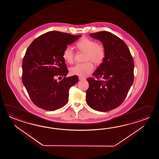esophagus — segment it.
I'll return each instance as SVG.
<instances>
[{
	"instance_id": "1",
	"label": "esophagus",
	"mask_w": 159,
	"mask_h": 159,
	"mask_svg": "<svg viewBox=\"0 0 159 159\" xmlns=\"http://www.w3.org/2000/svg\"><path fill=\"white\" fill-rule=\"evenodd\" d=\"M78 78H79V80H85L84 78H83V77H79Z\"/></svg>"
}]
</instances>
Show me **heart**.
<instances>
[{
	"mask_svg": "<svg viewBox=\"0 0 159 159\" xmlns=\"http://www.w3.org/2000/svg\"><path fill=\"white\" fill-rule=\"evenodd\" d=\"M75 47L80 52L84 53V64H78L70 69L72 75L80 77H86L94 70V65L91 61L97 65L101 64L105 59L106 51L104 46L88 37L81 38L75 44ZM75 52L72 48L67 47L62 53V57L68 64H72L75 60Z\"/></svg>",
	"mask_w": 159,
	"mask_h": 159,
	"instance_id": "heart-1",
	"label": "heart"
}]
</instances>
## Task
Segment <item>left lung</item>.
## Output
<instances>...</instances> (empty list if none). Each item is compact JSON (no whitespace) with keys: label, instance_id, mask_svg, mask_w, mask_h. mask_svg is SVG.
I'll return each mask as SVG.
<instances>
[{"label":"left lung","instance_id":"left-lung-1","mask_svg":"<svg viewBox=\"0 0 159 159\" xmlns=\"http://www.w3.org/2000/svg\"><path fill=\"white\" fill-rule=\"evenodd\" d=\"M89 35L103 43L106 56L93 74L98 80L87 79L89 87L86 100L95 110L108 111L122 104L132 86L134 60L127 45L115 34L101 31ZM99 78L102 80H99Z\"/></svg>","mask_w":159,"mask_h":159}]
</instances>
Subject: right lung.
<instances>
[{
    "instance_id": "obj_1",
    "label": "right lung",
    "mask_w": 159,
    "mask_h": 159,
    "mask_svg": "<svg viewBox=\"0 0 159 159\" xmlns=\"http://www.w3.org/2000/svg\"><path fill=\"white\" fill-rule=\"evenodd\" d=\"M81 36L50 31L34 39L28 48L23 60L22 82L37 107L54 111L68 102L69 90L78 82V77H66L68 70L62 53L67 45ZM57 77L64 78L57 82Z\"/></svg>"
}]
</instances>
